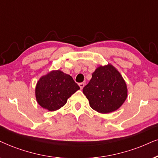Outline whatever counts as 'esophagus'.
I'll return each mask as SVG.
<instances>
[{"label": "esophagus", "instance_id": "34e87169", "mask_svg": "<svg viewBox=\"0 0 158 158\" xmlns=\"http://www.w3.org/2000/svg\"><path fill=\"white\" fill-rule=\"evenodd\" d=\"M79 87H80V88H81V89H82L83 87H85V83H84V82H81V83H79Z\"/></svg>", "mask_w": 158, "mask_h": 158}]
</instances>
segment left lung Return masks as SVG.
Segmentation results:
<instances>
[{
	"mask_svg": "<svg viewBox=\"0 0 158 158\" xmlns=\"http://www.w3.org/2000/svg\"><path fill=\"white\" fill-rule=\"evenodd\" d=\"M92 109L107 114L119 109L127 97V85L120 73L108 64L98 67L89 82L83 88Z\"/></svg>",
	"mask_w": 158,
	"mask_h": 158,
	"instance_id": "8db88e82",
	"label": "left lung"
}]
</instances>
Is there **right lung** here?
<instances>
[{"instance_id": "right-lung-1", "label": "right lung", "mask_w": 158, "mask_h": 158, "mask_svg": "<svg viewBox=\"0 0 158 158\" xmlns=\"http://www.w3.org/2000/svg\"><path fill=\"white\" fill-rule=\"evenodd\" d=\"M79 89L70 75L60 70L52 71L38 81L35 98L41 107L53 111L63 106L68 98Z\"/></svg>"}]
</instances>
